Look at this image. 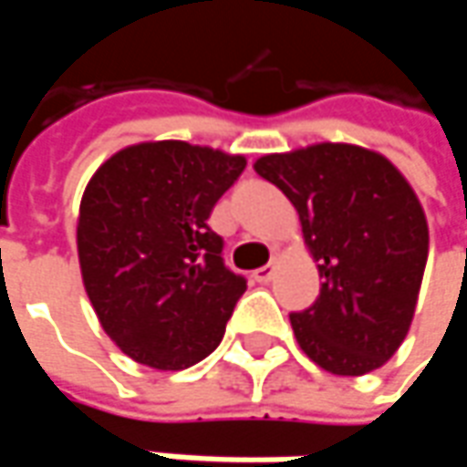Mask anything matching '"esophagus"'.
Wrapping results in <instances>:
<instances>
[{
  "label": "esophagus",
  "mask_w": 467,
  "mask_h": 467,
  "mask_svg": "<svg viewBox=\"0 0 467 467\" xmlns=\"http://www.w3.org/2000/svg\"><path fill=\"white\" fill-rule=\"evenodd\" d=\"M273 278H275V262H270V265H265L260 270H254V280L257 283H270Z\"/></svg>",
  "instance_id": "esophagus-1"
}]
</instances>
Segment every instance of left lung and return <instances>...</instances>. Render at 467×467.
<instances>
[{"instance_id":"left-lung-1","label":"left lung","mask_w":467,"mask_h":467,"mask_svg":"<svg viewBox=\"0 0 467 467\" xmlns=\"http://www.w3.org/2000/svg\"><path fill=\"white\" fill-rule=\"evenodd\" d=\"M254 171L294 202L325 280L312 306L291 314L301 350L337 377L379 368L410 330L429 257L413 187L385 155L348 142L262 155Z\"/></svg>"}]
</instances>
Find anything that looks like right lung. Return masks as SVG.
Listing matches in <instances>:
<instances>
[{
  "instance_id": "obj_1",
  "label": "right lung",
  "mask_w": 467,
  "mask_h": 467,
  "mask_svg": "<svg viewBox=\"0 0 467 467\" xmlns=\"http://www.w3.org/2000/svg\"><path fill=\"white\" fill-rule=\"evenodd\" d=\"M244 155L182 140L137 142L90 176L78 215L85 294L130 358L176 371L223 340L246 280L223 265L207 225Z\"/></svg>"
}]
</instances>
